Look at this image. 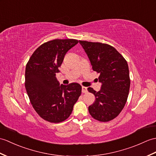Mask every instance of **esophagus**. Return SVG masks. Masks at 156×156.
Returning <instances> with one entry per match:
<instances>
[{
  "label": "esophagus",
  "instance_id": "obj_1",
  "mask_svg": "<svg viewBox=\"0 0 156 156\" xmlns=\"http://www.w3.org/2000/svg\"><path fill=\"white\" fill-rule=\"evenodd\" d=\"M87 91H88V90H87L86 87H84V86H82V93H86V92H87Z\"/></svg>",
  "mask_w": 156,
  "mask_h": 156
}]
</instances>
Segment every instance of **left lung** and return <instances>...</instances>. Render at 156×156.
Wrapping results in <instances>:
<instances>
[{"instance_id": "obj_1", "label": "left lung", "mask_w": 156, "mask_h": 156, "mask_svg": "<svg viewBox=\"0 0 156 156\" xmlns=\"http://www.w3.org/2000/svg\"><path fill=\"white\" fill-rule=\"evenodd\" d=\"M88 55L94 71L100 73L101 90H88L94 94L95 102L88 107L92 117L108 122L117 117L128 99L130 79L127 62L113 46L100 42L79 41Z\"/></svg>"}]
</instances>
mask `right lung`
I'll use <instances>...</instances> for the list:
<instances>
[{
  "mask_svg": "<svg viewBox=\"0 0 156 156\" xmlns=\"http://www.w3.org/2000/svg\"><path fill=\"white\" fill-rule=\"evenodd\" d=\"M78 43L75 39H55L40 46L32 54L25 70V88L35 111L52 123L64 121L81 95L78 83L60 85L56 74L64 56Z\"/></svg>",
  "mask_w": 156,
  "mask_h": 156,
  "instance_id": "add662e5",
  "label": "right lung"
}]
</instances>
